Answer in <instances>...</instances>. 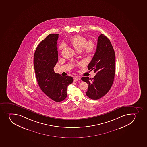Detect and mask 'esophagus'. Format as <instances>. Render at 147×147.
<instances>
[{"mask_svg": "<svg viewBox=\"0 0 147 147\" xmlns=\"http://www.w3.org/2000/svg\"><path fill=\"white\" fill-rule=\"evenodd\" d=\"M80 80V77H74V81H78V80Z\"/></svg>", "mask_w": 147, "mask_h": 147, "instance_id": "1", "label": "esophagus"}]
</instances>
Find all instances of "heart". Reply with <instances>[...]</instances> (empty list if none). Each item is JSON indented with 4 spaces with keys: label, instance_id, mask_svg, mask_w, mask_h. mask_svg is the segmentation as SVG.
Returning a JSON list of instances; mask_svg holds the SVG:
<instances>
[{
    "label": "heart",
    "instance_id": "obj_1",
    "mask_svg": "<svg viewBox=\"0 0 147 147\" xmlns=\"http://www.w3.org/2000/svg\"><path fill=\"white\" fill-rule=\"evenodd\" d=\"M70 43L76 51H80L82 49L86 53H91L94 51L96 48V44L92 40H88L83 36L76 35L70 39ZM65 44H61L59 47V50L61 51L64 49Z\"/></svg>",
    "mask_w": 147,
    "mask_h": 147
}]
</instances>
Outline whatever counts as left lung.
<instances>
[{
	"mask_svg": "<svg viewBox=\"0 0 147 147\" xmlns=\"http://www.w3.org/2000/svg\"><path fill=\"white\" fill-rule=\"evenodd\" d=\"M88 67L96 75L93 78H81L88 84L86 94L91 99H99L111 89L115 74L114 50L110 40L103 34L98 38L96 51Z\"/></svg>",
	"mask_w": 147,
	"mask_h": 147,
	"instance_id": "left-lung-1",
	"label": "left lung"
}]
</instances>
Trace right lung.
Here are the masks:
<instances>
[{
  "instance_id": "right-lung-1",
  "label": "right lung",
  "mask_w": 147,
  "mask_h": 147,
  "mask_svg": "<svg viewBox=\"0 0 147 147\" xmlns=\"http://www.w3.org/2000/svg\"><path fill=\"white\" fill-rule=\"evenodd\" d=\"M58 34H51L38 44L34 55V67L38 84L47 96L56 102L64 100L67 86L73 78L55 73L54 67L58 61Z\"/></svg>"
}]
</instances>
